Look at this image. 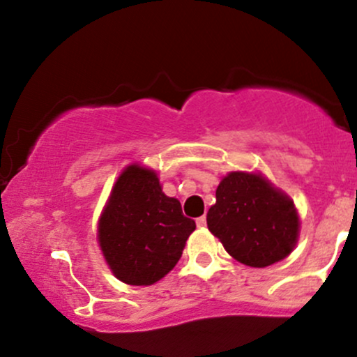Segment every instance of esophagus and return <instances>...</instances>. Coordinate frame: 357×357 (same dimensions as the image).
I'll list each match as a JSON object with an SVG mask.
<instances>
[{
    "instance_id": "obj_1",
    "label": "esophagus",
    "mask_w": 357,
    "mask_h": 357,
    "mask_svg": "<svg viewBox=\"0 0 357 357\" xmlns=\"http://www.w3.org/2000/svg\"><path fill=\"white\" fill-rule=\"evenodd\" d=\"M196 225H198L199 228H203V227H206V216H199L198 220H196Z\"/></svg>"
}]
</instances>
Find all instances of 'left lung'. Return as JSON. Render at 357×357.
<instances>
[{"label": "left lung", "mask_w": 357, "mask_h": 357, "mask_svg": "<svg viewBox=\"0 0 357 357\" xmlns=\"http://www.w3.org/2000/svg\"><path fill=\"white\" fill-rule=\"evenodd\" d=\"M206 223L235 260L257 268L289 257L301 227L289 196L261 174L243 171H233L221 179Z\"/></svg>", "instance_id": "obj_1"}]
</instances>
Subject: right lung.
Instances as JSON below:
<instances>
[{
	"instance_id": "add662e5",
	"label": "right lung",
	"mask_w": 357,
	"mask_h": 357,
	"mask_svg": "<svg viewBox=\"0 0 357 357\" xmlns=\"http://www.w3.org/2000/svg\"><path fill=\"white\" fill-rule=\"evenodd\" d=\"M195 228L181 203L162 192L153 169L130 165L114 184L97 238L119 280L153 285L174 268Z\"/></svg>"
}]
</instances>
